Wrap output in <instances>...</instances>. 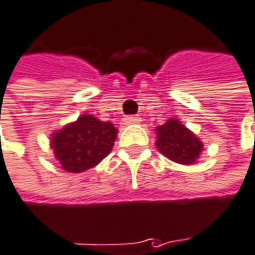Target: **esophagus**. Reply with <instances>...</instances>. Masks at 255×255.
Returning <instances> with one entry per match:
<instances>
[{
	"label": "esophagus",
	"instance_id": "obj_1",
	"mask_svg": "<svg viewBox=\"0 0 255 255\" xmlns=\"http://www.w3.org/2000/svg\"><path fill=\"white\" fill-rule=\"evenodd\" d=\"M141 120H140V117L138 115H128L124 118V124H127V126H132V124H138Z\"/></svg>",
	"mask_w": 255,
	"mask_h": 255
}]
</instances>
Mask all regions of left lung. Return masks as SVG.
I'll list each match as a JSON object with an SVG mask.
<instances>
[{"label":"left lung","instance_id":"left-lung-1","mask_svg":"<svg viewBox=\"0 0 255 255\" xmlns=\"http://www.w3.org/2000/svg\"><path fill=\"white\" fill-rule=\"evenodd\" d=\"M203 146L196 134L176 118H169L156 128V147L172 162L194 165L204 149Z\"/></svg>","mask_w":255,"mask_h":255}]
</instances>
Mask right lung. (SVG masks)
Here are the masks:
<instances>
[{"label":"right lung","instance_id":"obj_1","mask_svg":"<svg viewBox=\"0 0 255 255\" xmlns=\"http://www.w3.org/2000/svg\"><path fill=\"white\" fill-rule=\"evenodd\" d=\"M118 135V128L111 121H101L90 114H83L74 123L51 134V149L59 168L79 174L99 165L111 153Z\"/></svg>","mask_w":255,"mask_h":255}]
</instances>
